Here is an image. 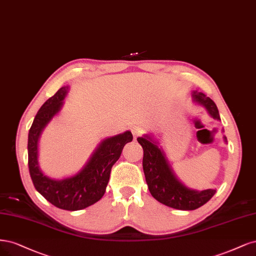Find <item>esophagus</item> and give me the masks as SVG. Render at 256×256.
I'll return each mask as SVG.
<instances>
[{
  "label": "esophagus",
  "mask_w": 256,
  "mask_h": 256,
  "mask_svg": "<svg viewBox=\"0 0 256 256\" xmlns=\"http://www.w3.org/2000/svg\"><path fill=\"white\" fill-rule=\"evenodd\" d=\"M132 133H133L135 138H137L138 136H140L144 133V128L140 126H134L133 128H132Z\"/></svg>",
  "instance_id": "1"
}]
</instances>
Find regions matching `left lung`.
Masks as SVG:
<instances>
[{"label": "left lung", "instance_id": "obj_1", "mask_svg": "<svg viewBox=\"0 0 256 256\" xmlns=\"http://www.w3.org/2000/svg\"><path fill=\"white\" fill-rule=\"evenodd\" d=\"M194 101L202 104L214 119L220 120L217 106L212 98L202 92L192 94ZM226 142V138L224 137ZM137 142L144 149L142 167L148 187L154 199L180 210H194L208 202L216 189L196 192L184 186L173 174L164 152L149 136L138 137Z\"/></svg>", "mask_w": 256, "mask_h": 256}]
</instances>
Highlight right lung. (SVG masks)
<instances>
[{"label":"right lung","instance_id":"obj_1","mask_svg":"<svg viewBox=\"0 0 256 256\" xmlns=\"http://www.w3.org/2000/svg\"><path fill=\"white\" fill-rule=\"evenodd\" d=\"M68 87H62L40 107L30 128L28 151V170L36 190L54 206L66 210H80L94 204L103 196L110 170L128 142L133 140L130 132L107 138L98 146L86 166L76 176L53 180L44 176L38 166V138L51 119L62 108Z\"/></svg>","mask_w":256,"mask_h":256}]
</instances>
